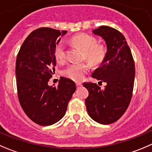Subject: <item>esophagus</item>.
<instances>
[{"label":"esophagus","mask_w":152,"mask_h":152,"mask_svg":"<svg viewBox=\"0 0 152 152\" xmlns=\"http://www.w3.org/2000/svg\"><path fill=\"white\" fill-rule=\"evenodd\" d=\"M76 86H77V87H80L82 86V83L80 82H76Z\"/></svg>","instance_id":"obj_1"}]
</instances>
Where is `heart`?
<instances>
[{
	"label": "heart",
	"mask_w": 152,
	"mask_h": 152,
	"mask_svg": "<svg viewBox=\"0 0 152 152\" xmlns=\"http://www.w3.org/2000/svg\"><path fill=\"white\" fill-rule=\"evenodd\" d=\"M72 42L84 50L85 57L92 64L102 63L106 55V49L103 45L97 44V39L92 36L80 34L72 37ZM54 57L58 63H63L66 60V48L63 42H59L54 49ZM90 65L88 63H75L69 65L63 71L65 77L75 81H80L89 72Z\"/></svg>",
	"instance_id": "1"
}]
</instances>
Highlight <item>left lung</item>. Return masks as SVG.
Wrapping results in <instances>:
<instances>
[{"label": "left lung", "mask_w": 152, "mask_h": 152, "mask_svg": "<svg viewBox=\"0 0 152 152\" xmlns=\"http://www.w3.org/2000/svg\"><path fill=\"white\" fill-rule=\"evenodd\" d=\"M92 32L104 39L107 50L102 65L94 71L92 77L107 85L102 89L97 83H83L89 91L85 103L88 114L94 121L109 125L119 119L129 106L135 66L131 49L118 30L101 26Z\"/></svg>", "instance_id": "8db88e82"}]
</instances>
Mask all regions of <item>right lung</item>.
<instances>
[{"label":"right lung","mask_w":152,"mask_h":152,"mask_svg":"<svg viewBox=\"0 0 152 152\" xmlns=\"http://www.w3.org/2000/svg\"><path fill=\"white\" fill-rule=\"evenodd\" d=\"M67 33L49 27L34 30L16 58L15 76L20 104L33 122L42 126L60 121L76 90L73 80L60 77L57 86L48 84L56 66L55 46Z\"/></svg>","instance_id":"obj_1"}]
</instances>
